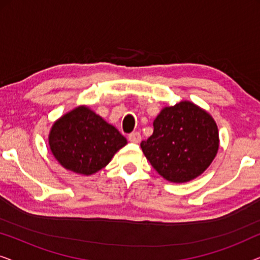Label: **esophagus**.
Instances as JSON below:
<instances>
[{"label":"esophagus","mask_w":260,"mask_h":260,"mask_svg":"<svg viewBox=\"0 0 260 260\" xmlns=\"http://www.w3.org/2000/svg\"><path fill=\"white\" fill-rule=\"evenodd\" d=\"M127 140H129L131 143H140V142H141V134L137 133V131H134V133L129 134V136H127Z\"/></svg>","instance_id":"34e87169"}]
</instances>
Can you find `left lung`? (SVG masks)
Listing matches in <instances>:
<instances>
[{
  "mask_svg": "<svg viewBox=\"0 0 260 260\" xmlns=\"http://www.w3.org/2000/svg\"><path fill=\"white\" fill-rule=\"evenodd\" d=\"M145 157L159 175L182 183L201 175L219 148L218 126L211 115L190 102L165 108L154 120V133L142 141Z\"/></svg>",
  "mask_w": 260,
  "mask_h": 260,
  "instance_id": "left-lung-1",
  "label": "left lung"
}]
</instances>
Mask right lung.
<instances>
[{
    "mask_svg": "<svg viewBox=\"0 0 260 260\" xmlns=\"http://www.w3.org/2000/svg\"><path fill=\"white\" fill-rule=\"evenodd\" d=\"M126 138L86 106H80L54 123L49 147L60 165L91 175L104 168Z\"/></svg>",
    "mask_w": 260,
    "mask_h": 260,
    "instance_id": "right-lung-1",
    "label": "right lung"
}]
</instances>
